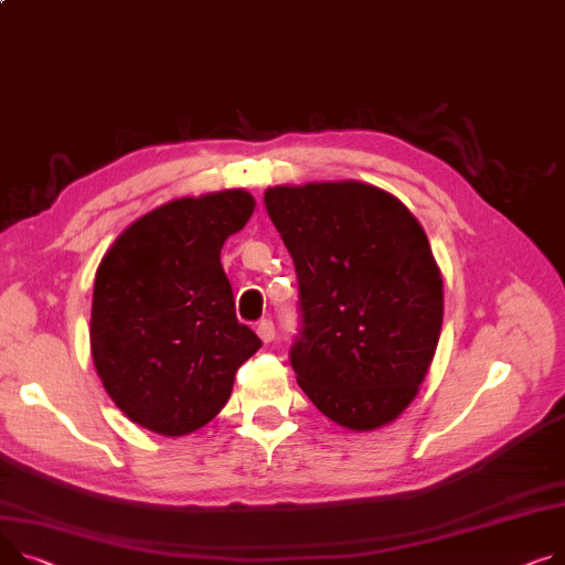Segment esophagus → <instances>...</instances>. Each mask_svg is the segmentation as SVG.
<instances>
[{"mask_svg":"<svg viewBox=\"0 0 565 565\" xmlns=\"http://www.w3.org/2000/svg\"><path fill=\"white\" fill-rule=\"evenodd\" d=\"M256 333L263 343H273L275 341V322L273 320H260L256 327Z\"/></svg>","mask_w":565,"mask_h":565,"instance_id":"1","label":"esophagus"}]
</instances>
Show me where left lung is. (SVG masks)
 Wrapping results in <instances>:
<instances>
[{"label":"left lung","instance_id":"8db88e82","mask_svg":"<svg viewBox=\"0 0 565 565\" xmlns=\"http://www.w3.org/2000/svg\"><path fill=\"white\" fill-rule=\"evenodd\" d=\"M263 202L299 281V388L345 429L393 423L416 399L443 327V275L420 222L352 179L275 185Z\"/></svg>","mask_w":565,"mask_h":565}]
</instances>
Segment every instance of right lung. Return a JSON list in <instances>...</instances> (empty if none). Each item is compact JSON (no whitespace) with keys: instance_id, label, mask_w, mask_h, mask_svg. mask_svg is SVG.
Here are the masks:
<instances>
[{"instance_id":"obj_1","label":"right lung","mask_w":565,"mask_h":565,"mask_svg":"<svg viewBox=\"0 0 565 565\" xmlns=\"http://www.w3.org/2000/svg\"><path fill=\"white\" fill-rule=\"evenodd\" d=\"M254 206L243 188L172 200L131 222L104 254L90 352L108 397L131 423L170 438L198 431L260 348L236 318L220 263L224 241Z\"/></svg>"}]
</instances>
